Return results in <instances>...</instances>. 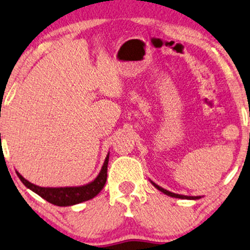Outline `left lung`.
I'll list each match as a JSON object with an SVG mask.
<instances>
[{
	"label": "left lung",
	"instance_id": "left-lung-1",
	"mask_svg": "<svg viewBox=\"0 0 250 250\" xmlns=\"http://www.w3.org/2000/svg\"><path fill=\"white\" fill-rule=\"evenodd\" d=\"M149 182L152 183V185L154 186L155 188H158L159 191H161L162 193H165V194L169 195V197L178 198V199H188V200H198V199L201 198V197H189V195H183V194H177V193H172V192H170V191H168V189H165L164 188H161V186H159L158 184H155V183L152 182L151 179H149Z\"/></svg>",
	"mask_w": 250,
	"mask_h": 250
}]
</instances>
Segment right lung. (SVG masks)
Listing matches in <instances>:
<instances>
[{
  "instance_id": "add662e5",
  "label": "right lung",
  "mask_w": 250,
  "mask_h": 250,
  "mask_svg": "<svg viewBox=\"0 0 250 250\" xmlns=\"http://www.w3.org/2000/svg\"><path fill=\"white\" fill-rule=\"evenodd\" d=\"M109 153L106 155L104 165L99 171L97 177L94 181L88 183V184L81 186H65V188H42V186L35 185L33 183L28 182L22 176L17 172L19 179L22 182L26 188L32 189L33 192L39 194L40 197L44 199L50 204L59 206V207H67L81 204V202L88 201L90 199L95 198L99 192L104 188L106 179H107V165H108Z\"/></svg>"
}]
</instances>
